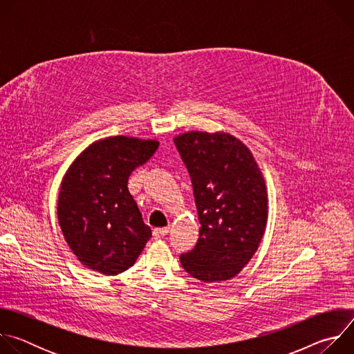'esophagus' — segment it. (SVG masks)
<instances>
[{"instance_id": "34e87169", "label": "esophagus", "mask_w": 354, "mask_h": 354, "mask_svg": "<svg viewBox=\"0 0 354 354\" xmlns=\"http://www.w3.org/2000/svg\"><path fill=\"white\" fill-rule=\"evenodd\" d=\"M168 232H169V227H162V228H156L153 231V235H154V238H162V236L168 235Z\"/></svg>"}]
</instances>
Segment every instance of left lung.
I'll use <instances>...</instances> for the list:
<instances>
[{
	"label": "left lung",
	"mask_w": 354,
	"mask_h": 354,
	"mask_svg": "<svg viewBox=\"0 0 354 354\" xmlns=\"http://www.w3.org/2000/svg\"><path fill=\"white\" fill-rule=\"evenodd\" d=\"M174 142L196 201L198 241L180 255L183 269L205 283L235 277L255 255L268 223V190L250 149L224 131H187Z\"/></svg>",
	"instance_id": "obj_1"
}]
</instances>
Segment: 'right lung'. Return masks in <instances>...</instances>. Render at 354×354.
Returning <instances> with one entry per match:
<instances>
[{"mask_svg":"<svg viewBox=\"0 0 354 354\" xmlns=\"http://www.w3.org/2000/svg\"><path fill=\"white\" fill-rule=\"evenodd\" d=\"M158 145L157 140L127 136L100 138L68 167L60 185L57 218L66 242L86 269L120 274L136 263L151 238L127 182Z\"/></svg>","mask_w":354,"mask_h":354,"instance_id":"obj_1","label":"right lung"}]
</instances>
